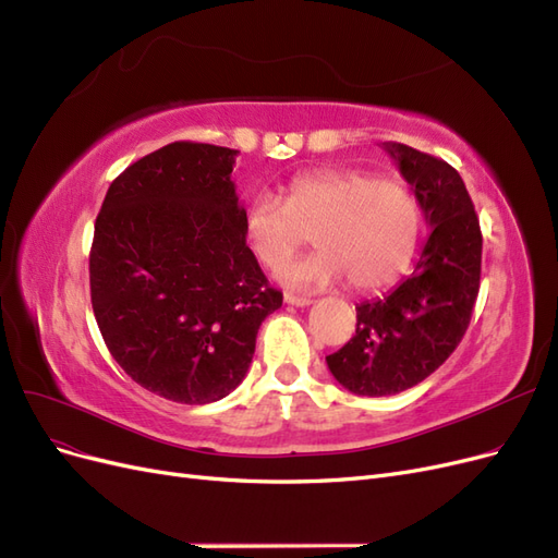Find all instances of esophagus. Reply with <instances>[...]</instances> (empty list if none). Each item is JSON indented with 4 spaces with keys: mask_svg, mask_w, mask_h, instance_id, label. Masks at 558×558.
<instances>
[{
    "mask_svg": "<svg viewBox=\"0 0 558 558\" xmlns=\"http://www.w3.org/2000/svg\"><path fill=\"white\" fill-rule=\"evenodd\" d=\"M283 300L289 302V305H295V307H307V305H312V300H310V298L293 295V293H286V295H283Z\"/></svg>",
    "mask_w": 558,
    "mask_h": 558,
    "instance_id": "1",
    "label": "esophagus"
}]
</instances>
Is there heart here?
Returning a JSON list of instances; mask_svg holds the SVG:
<instances>
[{
	"instance_id": "obj_1",
	"label": "heart",
	"mask_w": 558,
	"mask_h": 558,
	"mask_svg": "<svg viewBox=\"0 0 558 558\" xmlns=\"http://www.w3.org/2000/svg\"><path fill=\"white\" fill-rule=\"evenodd\" d=\"M421 228L424 211L412 185L363 170L298 177L283 202L260 193L244 211L248 246L267 269L284 265L313 232L319 251L279 275L300 291L342 279L359 293L384 289L410 267Z\"/></svg>"
}]
</instances>
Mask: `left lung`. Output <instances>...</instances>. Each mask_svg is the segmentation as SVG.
<instances>
[{
  "mask_svg": "<svg viewBox=\"0 0 558 558\" xmlns=\"http://www.w3.org/2000/svg\"><path fill=\"white\" fill-rule=\"evenodd\" d=\"M381 148L398 165L433 228L414 272L356 307V335L326 356L332 377L356 396H396L440 367L468 330L480 293L482 232L461 174L398 142Z\"/></svg>",
  "mask_w": 558,
  "mask_h": 558,
  "instance_id": "1",
  "label": "left lung"
}]
</instances>
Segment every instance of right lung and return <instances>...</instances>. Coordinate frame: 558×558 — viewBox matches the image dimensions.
<instances>
[{"label": "right lung", "mask_w": 558, "mask_h": 558, "mask_svg": "<svg viewBox=\"0 0 558 558\" xmlns=\"http://www.w3.org/2000/svg\"><path fill=\"white\" fill-rule=\"evenodd\" d=\"M238 150L167 144L109 185L95 221L90 300L116 363L183 404L226 398L283 295L246 246L230 179Z\"/></svg>", "instance_id": "1"}]
</instances>
